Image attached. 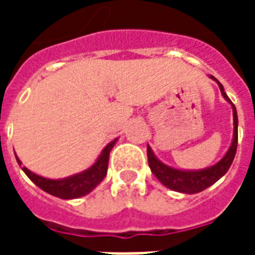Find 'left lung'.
Wrapping results in <instances>:
<instances>
[{"mask_svg":"<svg viewBox=\"0 0 255 255\" xmlns=\"http://www.w3.org/2000/svg\"><path fill=\"white\" fill-rule=\"evenodd\" d=\"M210 78L217 82L223 97L232 105L234 139H232V143H231L228 151L225 153L224 157L217 164L205 168V169H199V171H180V169H175V168L165 165L155 157L153 150L150 149V146H147V161H149L150 169L165 187L171 188L173 191L184 192V194H197V192L203 191L205 188L210 187L212 184L217 182L220 177L224 176L227 171L230 169L234 158H235L236 147H238V113H236V108L232 104V101L228 98V95L225 94L223 84L212 75H210Z\"/></svg>","mask_w":255,"mask_h":255,"instance_id":"obj_1","label":"left lung"}]
</instances>
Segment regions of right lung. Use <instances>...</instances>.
<instances>
[{
  "instance_id": "add662e5",
  "label": "right lung",
  "mask_w": 255,
  "mask_h": 255,
  "mask_svg": "<svg viewBox=\"0 0 255 255\" xmlns=\"http://www.w3.org/2000/svg\"><path fill=\"white\" fill-rule=\"evenodd\" d=\"M117 142V139L112 140L111 143L106 144V147L102 150V153L98 157V160L95 161L94 165H91L89 169L72 175V176L64 177V179H46L39 175H36L30 169H27L23 166L21 169L24 171L27 176L30 177L31 182H34L39 188L43 191H46L50 195L61 198V199H75V198H80L89 194L94 190L98 184H100L104 177L106 176L108 172V164H109V153L113 149V146ZM16 160L21 165V161L16 157Z\"/></svg>"
}]
</instances>
